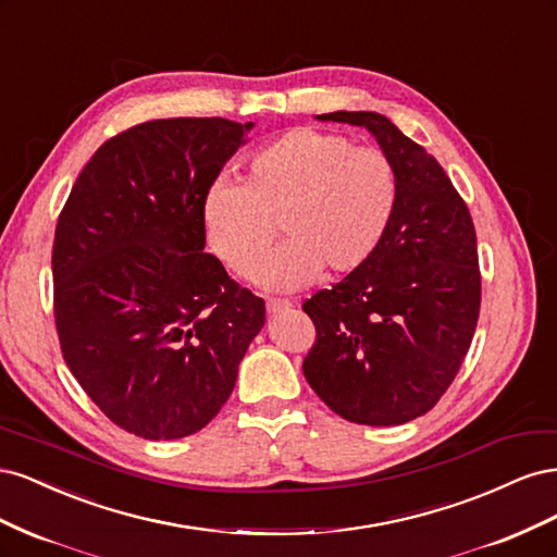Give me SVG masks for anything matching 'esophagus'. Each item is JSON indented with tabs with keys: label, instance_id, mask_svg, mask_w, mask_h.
<instances>
[{
	"label": "esophagus",
	"instance_id": "34e87169",
	"mask_svg": "<svg viewBox=\"0 0 557 557\" xmlns=\"http://www.w3.org/2000/svg\"><path fill=\"white\" fill-rule=\"evenodd\" d=\"M290 307H293L290 299H281V297L267 299V311L269 313H278V311H285V309H290Z\"/></svg>",
	"mask_w": 557,
	"mask_h": 557
}]
</instances>
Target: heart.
Here are the masks:
<instances>
[{
  "instance_id": "1",
  "label": "heart",
  "mask_w": 557,
  "mask_h": 557,
  "mask_svg": "<svg viewBox=\"0 0 557 557\" xmlns=\"http://www.w3.org/2000/svg\"><path fill=\"white\" fill-rule=\"evenodd\" d=\"M399 201V176L379 148L342 134L295 127L248 158L246 183L215 181L205 197L213 252L234 274L256 272L276 237L285 244L258 272L269 288L293 290L318 269L356 272L383 244Z\"/></svg>"
}]
</instances>
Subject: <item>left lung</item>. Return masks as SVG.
Listing matches in <instances>:
<instances>
[{
    "instance_id": "8db88e82",
    "label": "left lung",
    "mask_w": 557,
    "mask_h": 557,
    "mask_svg": "<svg viewBox=\"0 0 557 557\" xmlns=\"http://www.w3.org/2000/svg\"><path fill=\"white\" fill-rule=\"evenodd\" d=\"M320 121L367 127L399 176L383 244L301 309L315 325L305 358L313 393L358 425H401L428 413L458 376L481 311L476 230L442 164L374 111Z\"/></svg>"
}]
</instances>
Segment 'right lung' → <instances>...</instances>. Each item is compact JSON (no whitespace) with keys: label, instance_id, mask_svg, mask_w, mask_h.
<instances>
[{"label":"right lung","instance_id":"add662e5","mask_svg":"<svg viewBox=\"0 0 557 557\" xmlns=\"http://www.w3.org/2000/svg\"><path fill=\"white\" fill-rule=\"evenodd\" d=\"M250 127L134 125L97 148L58 218L62 358L111 423L150 442L211 423L264 325V299L205 252V197Z\"/></svg>","mask_w":557,"mask_h":557}]
</instances>
